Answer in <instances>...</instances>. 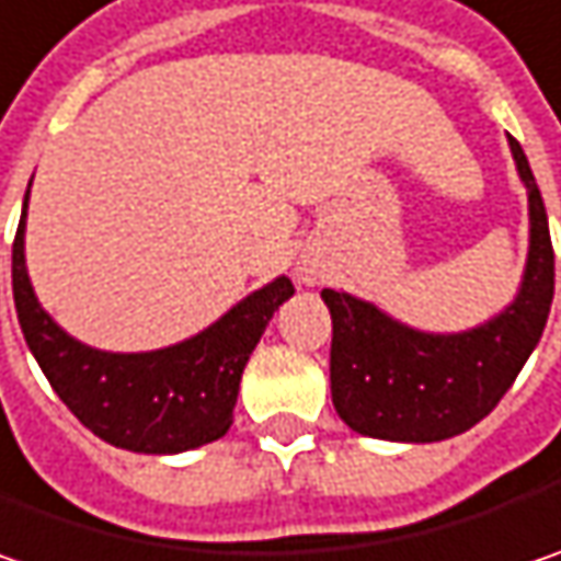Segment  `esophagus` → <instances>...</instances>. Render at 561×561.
Wrapping results in <instances>:
<instances>
[{"label":"esophagus","instance_id":"esophagus-1","mask_svg":"<svg viewBox=\"0 0 561 561\" xmlns=\"http://www.w3.org/2000/svg\"><path fill=\"white\" fill-rule=\"evenodd\" d=\"M298 279L313 282V279H317V273H313L311 266H298Z\"/></svg>","mask_w":561,"mask_h":561}]
</instances>
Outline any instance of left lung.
<instances>
[{
    "label": "left lung",
    "mask_w": 561,
    "mask_h": 561,
    "mask_svg": "<svg viewBox=\"0 0 561 561\" xmlns=\"http://www.w3.org/2000/svg\"><path fill=\"white\" fill-rule=\"evenodd\" d=\"M508 139L530 199V256L508 311L470 333L432 336L400 327L346 291H320L333 317V407L352 432L419 445L454 438L499 407L540 343L552 308L556 253L540 186L520 142Z\"/></svg>",
    "instance_id": "8db88e82"
}]
</instances>
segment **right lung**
<instances>
[{"mask_svg": "<svg viewBox=\"0 0 561 561\" xmlns=\"http://www.w3.org/2000/svg\"><path fill=\"white\" fill-rule=\"evenodd\" d=\"M12 291L27 346L84 428L126 450L178 454L209 445L231 428L250 352L295 285L285 276L270 282L181 346L142 355L98 352L66 336L37 305L24 270L21 215L12 244Z\"/></svg>", "mask_w": 561, "mask_h": 561, "instance_id": "right-lung-1", "label": "right lung"}]
</instances>
